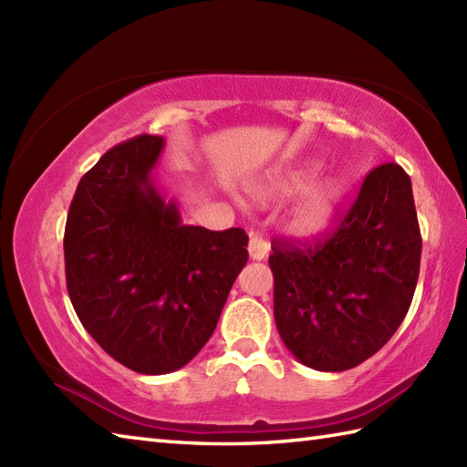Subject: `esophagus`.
<instances>
[{
    "label": "esophagus",
    "instance_id": "1",
    "mask_svg": "<svg viewBox=\"0 0 467 467\" xmlns=\"http://www.w3.org/2000/svg\"><path fill=\"white\" fill-rule=\"evenodd\" d=\"M271 251V244L266 243L263 236L259 234H251V241H249V256L253 261H263L266 254Z\"/></svg>",
    "mask_w": 467,
    "mask_h": 467
}]
</instances>
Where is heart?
<instances>
[{"label":"heart","instance_id":"1","mask_svg":"<svg viewBox=\"0 0 467 467\" xmlns=\"http://www.w3.org/2000/svg\"><path fill=\"white\" fill-rule=\"evenodd\" d=\"M317 174H319V162H303L299 166L285 168V171L275 172L265 178L261 184H256L254 194L263 201L303 194L313 186ZM341 201L343 184L339 181L329 178V181L317 184L293 208L289 216V231L303 241L321 239L325 233H329L337 214H339Z\"/></svg>","mask_w":467,"mask_h":467}]
</instances>
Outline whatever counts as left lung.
Listing matches in <instances>:
<instances>
[{"mask_svg": "<svg viewBox=\"0 0 467 467\" xmlns=\"http://www.w3.org/2000/svg\"><path fill=\"white\" fill-rule=\"evenodd\" d=\"M420 259L410 176L400 164L377 166L329 239L309 249L273 241L275 323L286 349L317 371L369 359L408 315Z\"/></svg>", "mask_w": 467, "mask_h": 467, "instance_id": "8db88e82", "label": "left lung"}]
</instances>
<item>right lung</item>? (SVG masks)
<instances>
[{
	"mask_svg": "<svg viewBox=\"0 0 467 467\" xmlns=\"http://www.w3.org/2000/svg\"><path fill=\"white\" fill-rule=\"evenodd\" d=\"M164 138L138 136L82 176L64 233L66 283L78 319L128 369H181L211 339L249 259L243 228L184 224L154 168Z\"/></svg>",
	"mask_w": 467,
	"mask_h": 467,
	"instance_id": "1",
	"label": "right lung"
}]
</instances>
